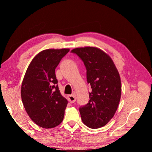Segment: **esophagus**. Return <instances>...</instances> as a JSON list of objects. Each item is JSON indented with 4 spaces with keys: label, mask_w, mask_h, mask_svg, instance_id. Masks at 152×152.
Listing matches in <instances>:
<instances>
[{
    "label": "esophagus",
    "mask_w": 152,
    "mask_h": 152,
    "mask_svg": "<svg viewBox=\"0 0 152 152\" xmlns=\"http://www.w3.org/2000/svg\"><path fill=\"white\" fill-rule=\"evenodd\" d=\"M68 101H69V102H70V103H74V102L76 101V94L68 95Z\"/></svg>",
    "instance_id": "esophagus-1"
}]
</instances>
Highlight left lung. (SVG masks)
Listing matches in <instances>:
<instances>
[{
    "mask_svg": "<svg viewBox=\"0 0 152 152\" xmlns=\"http://www.w3.org/2000/svg\"><path fill=\"white\" fill-rule=\"evenodd\" d=\"M79 56L86 68V78L92 92L87 104L79 109L82 122L97 129L114 116L121 95L120 76L110 56L95 47L77 48L71 51Z\"/></svg>",
    "mask_w": 152,
    "mask_h": 152,
    "instance_id": "obj_1",
    "label": "left lung"
}]
</instances>
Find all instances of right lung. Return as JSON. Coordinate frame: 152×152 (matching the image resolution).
Wrapping results in <instances>:
<instances>
[{
    "label": "right lung",
    "mask_w": 152,
    "mask_h": 152,
    "mask_svg": "<svg viewBox=\"0 0 152 152\" xmlns=\"http://www.w3.org/2000/svg\"><path fill=\"white\" fill-rule=\"evenodd\" d=\"M69 49H48L36 55L22 82L23 104L33 122L45 129L62 122L68 101L61 94L55 70Z\"/></svg>",
    "instance_id": "obj_1"
}]
</instances>
